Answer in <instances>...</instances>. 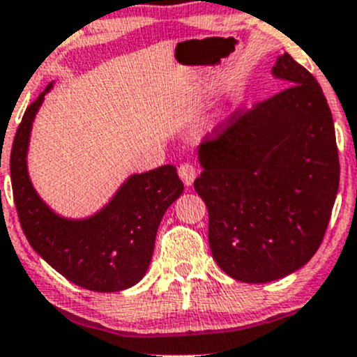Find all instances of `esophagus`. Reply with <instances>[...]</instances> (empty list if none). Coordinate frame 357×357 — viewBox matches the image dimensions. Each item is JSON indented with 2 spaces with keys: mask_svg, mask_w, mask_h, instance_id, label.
<instances>
[{
  "mask_svg": "<svg viewBox=\"0 0 357 357\" xmlns=\"http://www.w3.org/2000/svg\"><path fill=\"white\" fill-rule=\"evenodd\" d=\"M178 172H179V178L183 179V183H185L186 186H191L193 185L195 178H197L198 169L191 162H183L181 166L178 167Z\"/></svg>",
  "mask_w": 357,
  "mask_h": 357,
  "instance_id": "1",
  "label": "esophagus"
}]
</instances>
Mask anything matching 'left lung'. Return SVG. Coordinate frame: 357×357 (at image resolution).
Instances as JSON below:
<instances>
[{
	"mask_svg": "<svg viewBox=\"0 0 357 357\" xmlns=\"http://www.w3.org/2000/svg\"><path fill=\"white\" fill-rule=\"evenodd\" d=\"M273 74L291 86L220 125L199 146L203 171L195 179L213 259L244 283L280 280L310 261L339 190L322 88L289 54Z\"/></svg>",
	"mask_w": 357,
	"mask_h": 357,
	"instance_id": "left-lung-1",
	"label": "left lung"
}]
</instances>
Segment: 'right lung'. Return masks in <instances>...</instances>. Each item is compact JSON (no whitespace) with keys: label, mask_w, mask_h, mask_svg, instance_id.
I'll return each instance as SVG.
<instances>
[{"label":"right lung","mask_w":357,"mask_h":357,"mask_svg":"<svg viewBox=\"0 0 357 357\" xmlns=\"http://www.w3.org/2000/svg\"><path fill=\"white\" fill-rule=\"evenodd\" d=\"M50 88L26 108L11 147V186L23 234L35 252L77 287L101 293L134 287L149 268L164 211L185 186L176 167L167 164L132 176L107 208L88 220H66L52 213L26 174L32 121Z\"/></svg>","instance_id":"add662e5"}]
</instances>
